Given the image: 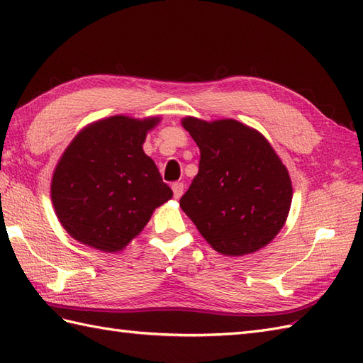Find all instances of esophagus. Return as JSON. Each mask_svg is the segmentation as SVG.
<instances>
[{
	"label": "esophagus",
	"instance_id": "34e87169",
	"mask_svg": "<svg viewBox=\"0 0 363 363\" xmlns=\"http://www.w3.org/2000/svg\"><path fill=\"white\" fill-rule=\"evenodd\" d=\"M172 189H173V194L174 198H181L184 194V184L182 182H174L172 184Z\"/></svg>",
	"mask_w": 363,
	"mask_h": 363
}]
</instances>
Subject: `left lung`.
<instances>
[{
  "label": "left lung",
  "instance_id": "8db88e82",
  "mask_svg": "<svg viewBox=\"0 0 363 363\" xmlns=\"http://www.w3.org/2000/svg\"><path fill=\"white\" fill-rule=\"evenodd\" d=\"M196 142L199 169L181 209L215 251L245 256L282 229L293 189L287 168L256 129L235 120H182Z\"/></svg>",
  "mask_w": 363,
  "mask_h": 363
}]
</instances>
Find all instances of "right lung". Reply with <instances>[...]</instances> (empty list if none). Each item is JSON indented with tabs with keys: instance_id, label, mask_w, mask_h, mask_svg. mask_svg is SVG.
Masks as SVG:
<instances>
[{
	"instance_id": "right-lung-1",
	"label": "right lung",
	"mask_w": 363,
	"mask_h": 363,
	"mask_svg": "<svg viewBox=\"0 0 363 363\" xmlns=\"http://www.w3.org/2000/svg\"><path fill=\"white\" fill-rule=\"evenodd\" d=\"M159 117L115 115L84 128L54 169L51 199L74 240L106 252L121 251L173 191L143 152Z\"/></svg>"
}]
</instances>
